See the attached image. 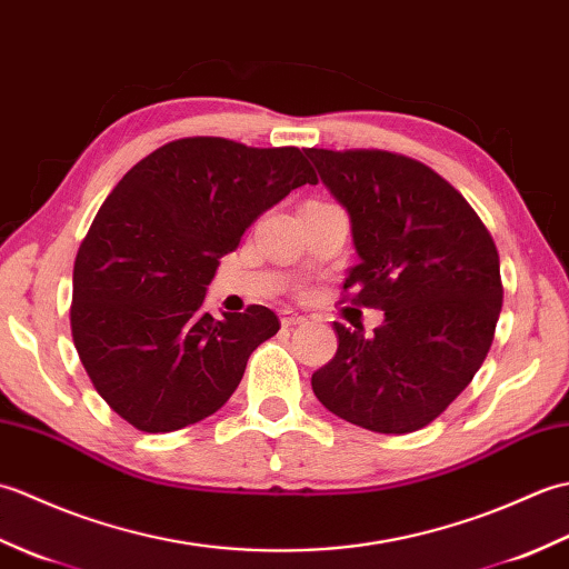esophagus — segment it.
Here are the masks:
<instances>
[{
	"mask_svg": "<svg viewBox=\"0 0 569 569\" xmlns=\"http://www.w3.org/2000/svg\"><path fill=\"white\" fill-rule=\"evenodd\" d=\"M308 318L306 316H298L293 310H283L281 312V325L283 328H296V325H306Z\"/></svg>",
	"mask_w": 569,
	"mask_h": 569,
	"instance_id": "34e87169",
	"label": "esophagus"
}]
</instances>
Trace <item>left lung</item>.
<instances>
[{
	"instance_id": "left-lung-1",
	"label": "left lung",
	"mask_w": 569,
	"mask_h": 569,
	"mask_svg": "<svg viewBox=\"0 0 569 569\" xmlns=\"http://www.w3.org/2000/svg\"><path fill=\"white\" fill-rule=\"evenodd\" d=\"M347 208L359 263L345 293L383 310L365 337L335 322L337 355L312 391L359 428H426L475 379L503 303L499 251L459 192L416 159L379 149H306Z\"/></svg>"
}]
</instances>
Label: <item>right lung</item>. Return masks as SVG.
Wrapping results in <instances>:
<instances>
[{
	"label": "right lung",
	"instance_id": "add662e5",
	"mask_svg": "<svg viewBox=\"0 0 569 569\" xmlns=\"http://www.w3.org/2000/svg\"><path fill=\"white\" fill-rule=\"evenodd\" d=\"M306 183L318 178L296 147L188 137L107 196L76 257L70 330L92 386L129 426L180 430L234 393L281 325L263 306L217 320L204 291L247 227Z\"/></svg>",
	"mask_w": 569,
	"mask_h": 569
}]
</instances>
